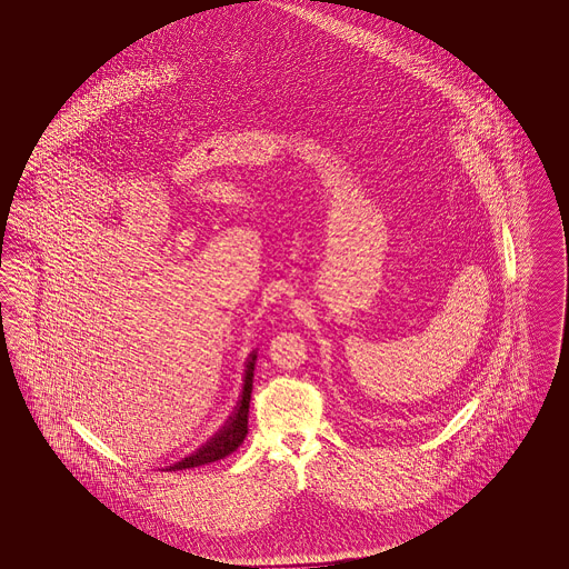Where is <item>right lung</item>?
I'll return each mask as SVG.
<instances>
[{
	"mask_svg": "<svg viewBox=\"0 0 569 569\" xmlns=\"http://www.w3.org/2000/svg\"><path fill=\"white\" fill-rule=\"evenodd\" d=\"M258 352H249L244 360L243 390L232 409V413L226 418L221 429H217L198 450H193L186 459L172 462L166 467V471H179V469H191L200 465H209L232 455L247 437V416H249V401H251V388H253V367H256Z\"/></svg>",
	"mask_w": 569,
	"mask_h": 569,
	"instance_id": "add662e5",
	"label": "right lung"
}]
</instances>
